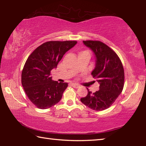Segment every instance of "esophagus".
<instances>
[{"label":"esophagus","mask_w":146,"mask_h":146,"mask_svg":"<svg viewBox=\"0 0 146 146\" xmlns=\"http://www.w3.org/2000/svg\"><path fill=\"white\" fill-rule=\"evenodd\" d=\"M71 86H72V87H73L74 88H76V89H77V88H78L79 87H80L79 85L76 84H71Z\"/></svg>","instance_id":"esophagus-1"}]
</instances>
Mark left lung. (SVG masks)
Returning a JSON list of instances; mask_svg holds the SVG:
<instances>
[{
	"instance_id": "8db88e82",
	"label": "left lung",
	"mask_w": 146,
	"mask_h": 146,
	"mask_svg": "<svg viewBox=\"0 0 146 146\" xmlns=\"http://www.w3.org/2000/svg\"><path fill=\"white\" fill-rule=\"evenodd\" d=\"M85 46L91 49L96 58L95 67L91 72L100 84V89L82 98L81 102L96 111L110 107L121 93L124 87V73L117 55L107 44L99 41H84Z\"/></svg>"
}]
</instances>
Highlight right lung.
<instances>
[{
    "label": "right lung",
    "mask_w": 146,
    "mask_h": 146,
    "mask_svg": "<svg viewBox=\"0 0 146 146\" xmlns=\"http://www.w3.org/2000/svg\"><path fill=\"white\" fill-rule=\"evenodd\" d=\"M75 41H48L29 55L22 73V84L31 102L40 109H46L60 102L68 83L52 80L50 72Z\"/></svg>",
    "instance_id": "1"
}]
</instances>
